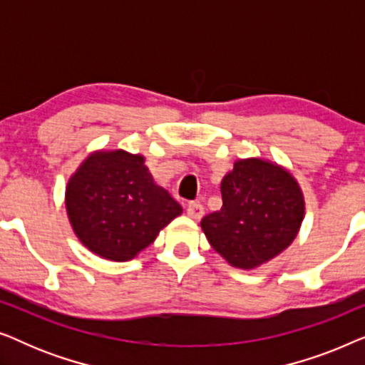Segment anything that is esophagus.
Masks as SVG:
<instances>
[{
	"label": "esophagus",
	"instance_id": "obj_1",
	"mask_svg": "<svg viewBox=\"0 0 365 365\" xmlns=\"http://www.w3.org/2000/svg\"><path fill=\"white\" fill-rule=\"evenodd\" d=\"M187 216L192 219H201L204 216V207L199 202H189L187 206Z\"/></svg>",
	"mask_w": 365,
	"mask_h": 365
}]
</instances>
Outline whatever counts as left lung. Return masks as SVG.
<instances>
[{
	"label": "left lung",
	"mask_w": 365,
	"mask_h": 365,
	"mask_svg": "<svg viewBox=\"0 0 365 365\" xmlns=\"http://www.w3.org/2000/svg\"><path fill=\"white\" fill-rule=\"evenodd\" d=\"M222 207L202 217L209 244L232 267L256 269L296 239L306 212L302 189L279 164L237 159L221 181Z\"/></svg>",
	"instance_id": "8db88e82"
}]
</instances>
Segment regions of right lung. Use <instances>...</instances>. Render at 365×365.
Segmentation results:
<instances>
[{
    "label": "right lung",
    "mask_w": 365,
    "mask_h": 365,
    "mask_svg": "<svg viewBox=\"0 0 365 365\" xmlns=\"http://www.w3.org/2000/svg\"><path fill=\"white\" fill-rule=\"evenodd\" d=\"M144 156L94 151L69 178L64 204L79 241L108 261H131L182 207L158 186Z\"/></svg>",
    "instance_id": "add662e5"
}]
</instances>
